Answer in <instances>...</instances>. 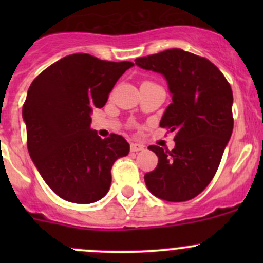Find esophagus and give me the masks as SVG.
Wrapping results in <instances>:
<instances>
[{
    "mask_svg": "<svg viewBox=\"0 0 263 263\" xmlns=\"http://www.w3.org/2000/svg\"><path fill=\"white\" fill-rule=\"evenodd\" d=\"M144 150V145L141 144H131V151L132 153H139V151Z\"/></svg>",
    "mask_w": 263,
    "mask_h": 263,
    "instance_id": "esophagus-1",
    "label": "esophagus"
}]
</instances>
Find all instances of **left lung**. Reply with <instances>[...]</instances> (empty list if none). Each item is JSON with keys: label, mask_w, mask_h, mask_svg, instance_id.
<instances>
[{"label": "left lung", "mask_w": 263, "mask_h": 263, "mask_svg": "<svg viewBox=\"0 0 263 263\" xmlns=\"http://www.w3.org/2000/svg\"><path fill=\"white\" fill-rule=\"evenodd\" d=\"M135 63L166 80L172 103L160 126L176 132L172 151L148 146L159 163L145 174L146 187L164 201H188L214 178L232 136V87L213 62L179 48L136 58Z\"/></svg>", "instance_id": "left-lung-1"}]
</instances>
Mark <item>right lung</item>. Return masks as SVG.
<instances>
[{
	"instance_id": "right-lung-1",
	"label": "right lung",
	"mask_w": 263,
	"mask_h": 263,
	"mask_svg": "<svg viewBox=\"0 0 263 263\" xmlns=\"http://www.w3.org/2000/svg\"><path fill=\"white\" fill-rule=\"evenodd\" d=\"M132 66L75 53L31 82L23 107L28 150L42 178L63 200L92 203L104 197L113 163L129 153L124 137L113 134L103 140L90 124L92 109L104 107Z\"/></svg>"
}]
</instances>
